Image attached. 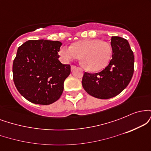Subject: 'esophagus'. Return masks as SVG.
<instances>
[{"instance_id": "obj_1", "label": "esophagus", "mask_w": 151, "mask_h": 151, "mask_svg": "<svg viewBox=\"0 0 151 151\" xmlns=\"http://www.w3.org/2000/svg\"><path fill=\"white\" fill-rule=\"evenodd\" d=\"M76 67H76L75 65H72V66H71V70H74V69L76 68Z\"/></svg>"}]
</instances>
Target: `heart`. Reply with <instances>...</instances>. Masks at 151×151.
Returning a JSON list of instances; mask_svg holds the SVG:
<instances>
[{"label":"heart","mask_w":151,"mask_h":151,"mask_svg":"<svg viewBox=\"0 0 151 151\" xmlns=\"http://www.w3.org/2000/svg\"><path fill=\"white\" fill-rule=\"evenodd\" d=\"M58 54L62 61L65 62L81 57V64L86 70L98 72L109 64L112 48L108 42L100 40L86 39L74 42L72 46H62Z\"/></svg>","instance_id":"b5f03b06"}]
</instances>
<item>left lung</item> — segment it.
<instances>
[{
	"mask_svg": "<svg viewBox=\"0 0 151 151\" xmlns=\"http://www.w3.org/2000/svg\"><path fill=\"white\" fill-rule=\"evenodd\" d=\"M112 59L99 73L84 72L82 86L89 95L101 99L117 96L129 85L134 71V55L124 38L112 37Z\"/></svg>",
	"mask_w": 151,
	"mask_h": 151,
	"instance_id": "left-lung-1",
	"label": "left lung"
}]
</instances>
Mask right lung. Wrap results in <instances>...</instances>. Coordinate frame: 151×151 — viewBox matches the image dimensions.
<instances>
[{"mask_svg": "<svg viewBox=\"0 0 151 151\" xmlns=\"http://www.w3.org/2000/svg\"><path fill=\"white\" fill-rule=\"evenodd\" d=\"M62 42L48 40H28L20 45L13 64V81L27 101L49 105L60 99L70 65L58 58Z\"/></svg>", "mask_w": 151, "mask_h": 151, "instance_id": "obj_1", "label": "right lung"}]
</instances>
